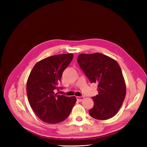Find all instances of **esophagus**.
I'll return each instance as SVG.
<instances>
[{
  "label": "esophagus",
  "mask_w": 147,
  "mask_h": 147,
  "mask_svg": "<svg viewBox=\"0 0 147 147\" xmlns=\"http://www.w3.org/2000/svg\"><path fill=\"white\" fill-rule=\"evenodd\" d=\"M76 99H77L78 101L82 102L83 100L84 99V97H83V96H76Z\"/></svg>",
  "instance_id": "obj_1"
}]
</instances>
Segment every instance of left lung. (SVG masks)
Listing matches in <instances>:
<instances>
[{
  "mask_svg": "<svg viewBox=\"0 0 147 147\" xmlns=\"http://www.w3.org/2000/svg\"><path fill=\"white\" fill-rule=\"evenodd\" d=\"M78 63L91 83H98V94L93 96L89 111L98 120L109 119L117 113L126 96V84L117 62L100 53L78 55Z\"/></svg>",
  "mask_w": 147,
  "mask_h": 147,
  "instance_id": "8db88e82",
  "label": "left lung"
}]
</instances>
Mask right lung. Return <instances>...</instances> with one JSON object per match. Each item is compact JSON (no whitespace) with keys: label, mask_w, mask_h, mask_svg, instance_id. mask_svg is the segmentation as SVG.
Returning <instances> with one entry per match:
<instances>
[{"label":"right lung","mask_w":147,"mask_h":147,"mask_svg":"<svg viewBox=\"0 0 147 147\" xmlns=\"http://www.w3.org/2000/svg\"><path fill=\"white\" fill-rule=\"evenodd\" d=\"M72 54L51 56L37 62L31 71L26 84L31 107L40 119L55 124L64 121L75 104V96L57 95L55 90L63 71L73 60Z\"/></svg>","instance_id":"add662e5"}]
</instances>
